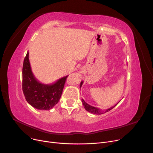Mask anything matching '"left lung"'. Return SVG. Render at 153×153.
Listing matches in <instances>:
<instances>
[{"label": "left lung", "mask_w": 153, "mask_h": 153, "mask_svg": "<svg viewBox=\"0 0 153 153\" xmlns=\"http://www.w3.org/2000/svg\"><path fill=\"white\" fill-rule=\"evenodd\" d=\"M82 84H83V81H82L81 82V83H80V87H82ZM82 103H83V105L84 106V108H85V109L87 110V111H88V112H91V113H92V114H97V115H100V114H103V113H105V112H108V111H110V110H112L115 106H116L119 103H117V104H116L114 106H112V107H110V108H108V109H107L106 110H105V112L104 111H102L101 110H100V108H96V107H94V106H91V105H89V104H87L85 101L84 100H82Z\"/></svg>", "instance_id": "left-lung-1"}]
</instances>
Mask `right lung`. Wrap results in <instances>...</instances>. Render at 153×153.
I'll return each instance as SVG.
<instances>
[{
	"label": "right lung",
	"instance_id": "add662e5",
	"mask_svg": "<svg viewBox=\"0 0 153 153\" xmlns=\"http://www.w3.org/2000/svg\"><path fill=\"white\" fill-rule=\"evenodd\" d=\"M68 76L60 78L52 84H41L32 72L28 52L22 69V90L27 101L36 109H52L61 98Z\"/></svg>",
	"mask_w": 153,
	"mask_h": 153
}]
</instances>
